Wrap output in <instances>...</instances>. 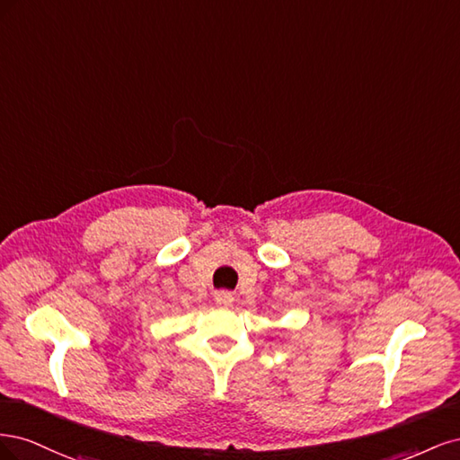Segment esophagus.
<instances>
[{
    "label": "esophagus",
    "mask_w": 460,
    "mask_h": 460,
    "mask_svg": "<svg viewBox=\"0 0 460 460\" xmlns=\"http://www.w3.org/2000/svg\"><path fill=\"white\" fill-rule=\"evenodd\" d=\"M215 301H217V305H220V307H230L232 305V301H234V296L230 294V291H217L215 294Z\"/></svg>",
    "instance_id": "34e87169"
}]
</instances>
